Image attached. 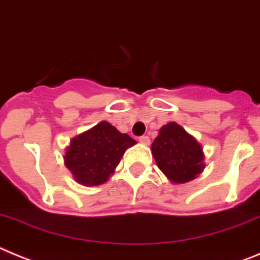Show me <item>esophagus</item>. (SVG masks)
Returning <instances> with one entry per match:
<instances>
[{
	"mask_svg": "<svg viewBox=\"0 0 260 260\" xmlns=\"http://www.w3.org/2000/svg\"><path fill=\"white\" fill-rule=\"evenodd\" d=\"M139 141L141 142V144L147 145V144H149V142H150V139H149V136L144 135V136H140V137H139Z\"/></svg>",
	"mask_w": 260,
	"mask_h": 260,
	"instance_id": "obj_1",
	"label": "esophagus"
}]
</instances>
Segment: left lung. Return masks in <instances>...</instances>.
<instances>
[{
	"mask_svg": "<svg viewBox=\"0 0 260 260\" xmlns=\"http://www.w3.org/2000/svg\"><path fill=\"white\" fill-rule=\"evenodd\" d=\"M151 153L159 170L177 184L193 180L205 167L201 145L176 123L160 128Z\"/></svg>",
	"mask_w": 260,
	"mask_h": 260,
	"instance_id": "obj_1",
	"label": "left lung"
}]
</instances>
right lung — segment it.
Instances as JSON below:
<instances>
[{"label":"right lung","mask_w":260,"mask_h":260,"mask_svg":"<svg viewBox=\"0 0 260 260\" xmlns=\"http://www.w3.org/2000/svg\"><path fill=\"white\" fill-rule=\"evenodd\" d=\"M136 141L127 133L101 121L88 132L75 137L64 155V165L83 185L106 181L120 162L124 151Z\"/></svg>","instance_id":"right-lung-1"}]
</instances>
